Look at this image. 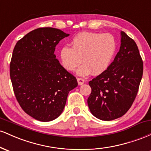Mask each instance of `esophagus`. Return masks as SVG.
<instances>
[{"label": "esophagus", "instance_id": "34e87169", "mask_svg": "<svg viewBox=\"0 0 151 151\" xmlns=\"http://www.w3.org/2000/svg\"><path fill=\"white\" fill-rule=\"evenodd\" d=\"M77 82L79 85H81L84 83V79L82 78H77Z\"/></svg>", "mask_w": 151, "mask_h": 151}]
</instances>
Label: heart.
Returning a JSON list of instances; mask_svg holds the SVG:
<instances>
[{
	"instance_id": "heart-1",
	"label": "heart",
	"mask_w": 151,
	"mask_h": 151,
	"mask_svg": "<svg viewBox=\"0 0 151 151\" xmlns=\"http://www.w3.org/2000/svg\"><path fill=\"white\" fill-rule=\"evenodd\" d=\"M116 50V42L111 34L84 32L74 36L71 47L64 46L60 51L62 67L72 72L82 62L77 74L95 75L101 74L109 67Z\"/></svg>"
}]
</instances>
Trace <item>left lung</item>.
I'll return each instance as SVG.
<instances>
[{
  "label": "left lung",
  "instance_id": "8db88e82",
  "mask_svg": "<svg viewBox=\"0 0 151 151\" xmlns=\"http://www.w3.org/2000/svg\"><path fill=\"white\" fill-rule=\"evenodd\" d=\"M119 52L108 68L89 82L87 99L91 113L100 120L111 121L124 116L138 93L143 65L133 39L121 32Z\"/></svg>",
  "mask_w": 151,
  "mask_h": 151
}]
</instances>
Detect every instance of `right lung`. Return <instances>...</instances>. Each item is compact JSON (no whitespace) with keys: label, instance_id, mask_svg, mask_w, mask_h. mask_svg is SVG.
<instances>
[{"label":"right lung","instance_id":"1","mask_svg":"<svg viewBox=\"0 0 151 151\" xmlns=\"http://www.w3.org/2000/svg\"><path fill=\"white\" fill-rule=\"evenodd\" d=\"M69 35L57 28L40 27L25 35L13 50L10 75L15 96L22 110L36 120L57 119L69 92L78 85L54 54L57 45Z\"/></svg>","mask_w":151,"mask_h":151}]
</instances>
